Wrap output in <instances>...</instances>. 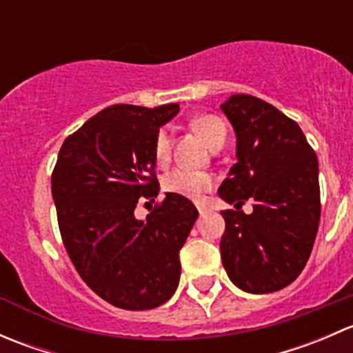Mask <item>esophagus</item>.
Listing matches in <instances>:
<instances>
[{"instance_id": "1", "label": "esophagus", "mask_w": 353, "mask_h": 353, "mask_svg": "<svg viewBox=\"0 0 353 353\" xmlns=\"http://www.w3.org/2000/svg\"><path fill=\"white\" fill-rule=\"evenodd\" d=\"M196 206H198V212H199V215H205L206 212H210V208H208V206L205 205V203H198Z\"/></svg>"}]
</instances>
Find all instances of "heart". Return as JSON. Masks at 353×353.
<instances>
[{
    "label": "heart",
    "mask_w": 353,
    "mask_h": 353,
    "mask_svg": "<svg viewBox=\"0 0 353 353\" xmlns=\"http://www.w3.org/2000/svg\"><path fill=\"white\" fill-rule=\"evenodd\" d=\"M191 128L198 134H201L203 140L206 141L210 148L223 147V143H225L227 126L219 116L203 114V116L194 117L191 121ZM154 155L159 163H165L170 159V133L165 128H162L157 133L154 141ZM162 183L165 191L190 199H199L206 191L213 188V179L210 174L183 169V167H177V169H172L169 174H165Z\"/></svg>",
    "instance_id": "1"
}]
</instances>
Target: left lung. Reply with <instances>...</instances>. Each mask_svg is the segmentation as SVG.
<instances>
[{"label":"left lung","mask_w":353,"mask_h":353,"mask_svg":"<svg viewBox=\"0 0 353 353\" xmlns=\"http://www.w3.org/2000/svg\"><path fill=\"white\" fill-rule=\"evenodd\" d=\"M237 137V163L219 188L236 206L223 210L222 263L234 285L268 294L290 285L304 270L321 216L318 157L294 119L258 97L223 102ZM253 201V213L240 210Z\"/></svg>","instance_id":"obj_1"}]
</instances>
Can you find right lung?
I'll return each mask as SVG.
<instances>
[{
    "label": "right lung",
    "mask_w": 353,
    "mask_h": 353,
    "mask_svg": "<svg viewBox=\"0 0 353 353\" xmlns=\"http://www.w3.org/2000/svg\"><path fill=\"white\" fill-rule=\"evenodd\" d=\"M179 104H116L66 138L51 177L59 232L68 256L99 297L128 311L154 309L179 285V251L198 210L165 193L145 220L137 203L155 201L154 141Z\"/></svg>",
    "instance_id": "1"
}]
</instances>
